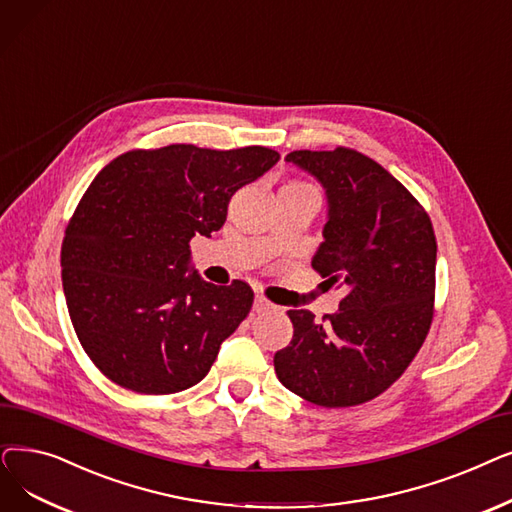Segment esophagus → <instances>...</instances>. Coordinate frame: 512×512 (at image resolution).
Returning <instances> with one entry per match:
<instances>
[{
  "mask_svg": "<svg viewBox=\"0 0 512 512\" xmlns=\"http://www.w3.org/2000/svg\"><path fill=\"white\" fill-rule=\"evenodd\" d=\"M254 312H266V310H273L275 308V304H271L269 300H266L264 296H260V294H256L254 296Z\"/></svg>",
  "mask_w": 512,
  "mask_h": 512,
  "instance_id": "1",
  "label": "esophagus"
}]
</instances>
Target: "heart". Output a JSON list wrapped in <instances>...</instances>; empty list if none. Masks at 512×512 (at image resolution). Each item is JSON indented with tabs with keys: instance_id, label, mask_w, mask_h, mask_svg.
<instances>
[{
	"instance_id": "obj_1",
	"label": "heart",
	"mask_w": 512,
	"mask_h": 512,
	"mask_svg": "<svg viewBox=\"0 0 512 512\" xmlns=\"http://www.w3.org/2000/svg\"><path fill=\"white\" fill-rule=\"evenodd\" d=\"M287 189H306V191H314L310 185H304V183H289V185H285Z\"/></svg>"
}]
</instances>
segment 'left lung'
Instances as JSON below:
<instances>
[{"label": "left lung", "instance_id": "obj_1", "mask_svg": "<svg viewBox=\"0 0 512 512\" xmlns=\"http://www.w3.org/2000/svg\"><path fill=\"white\" fill-rule=\"evenodd\" d=\"M285 160L325 189L327 223L312 269L346 296L323 323L310 310H287L294 337L275 354L277 377L316 406L369 402L406 371L429 333L431 221L398 179L356 150H298Z\"/></svg>", "mask_w": 512, "mask_h": 512}]
</instances>
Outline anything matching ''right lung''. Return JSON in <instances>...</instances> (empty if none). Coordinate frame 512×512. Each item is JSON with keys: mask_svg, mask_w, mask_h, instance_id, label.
<instances>
[{"mask_svg": "<svg viewBox=\"0 0 512 512\" xmlns=\"http://www.w3.org/2000/svg\"><path fill=\"white\" fill-rule=\"evenodd\" d=\"M277 160L262 145L175 143L127 152L97 173L66 227L60 264L72 327L110 381L158 396L208 375L254 291L237 279L204 281L189 241L221 229L233 193Z\"/></svg>", "mask_w": 512, "mask_h": 512, "instance_id": "add662e5", "label": "right lung"}]
</instances>
